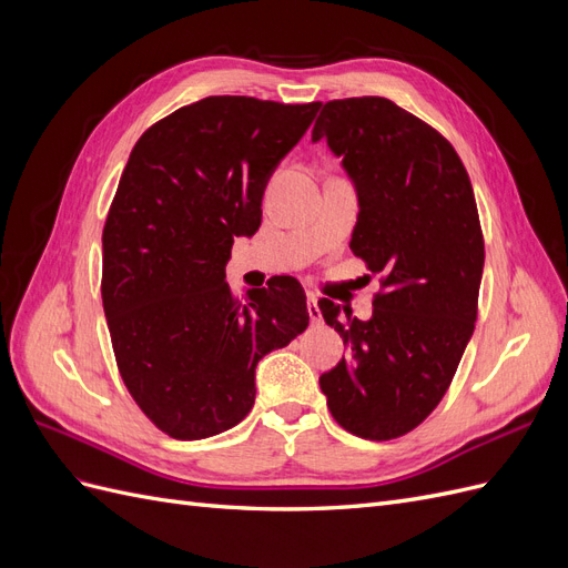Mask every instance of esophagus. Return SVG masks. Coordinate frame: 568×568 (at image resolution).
<instances>
[{
	"instance_id": "esophagus-1",
	"label": "esophagus",
	"mask_w": 568,
	"mask_h": 568,
	"mask_svg": "<svg viewBox=\"0 0 568 568\" xmlns=\"http://www.w3.org/2000/svg\"><path fill=\"white\" fill-rule=\"evenodd\" d=\"M307 315H311L313 324L322 322V311H320V303L315 296H307Z\"/></svg>"
}]
</instances>
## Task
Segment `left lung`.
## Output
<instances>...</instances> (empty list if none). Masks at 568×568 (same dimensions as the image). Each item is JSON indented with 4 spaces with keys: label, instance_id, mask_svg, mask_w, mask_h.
I'll use <instances>...</instances> for the list:
<instances>
[{
    "label": "left lung",
    "instance_id": "8db88e82",
    "mask_svg": "<svg viewBox=\"0 0 568 568\" xmlns=\"http://www.w3.org/2000/svg\"><path fill=\"white\" fill-rule=\"evenodd\" d=\"M320 140L357 192L351 251L384 274L369 320L320 301L348 346L320 388L346 432L390 440L436 409L474 334L486 257L474 189L453 144L384 97L326 101Z\"/></svg>",
    "mask_w": 568,
    "mask_h": 568
}]
</instances>
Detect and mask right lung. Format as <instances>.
I'll return each mask as SVG.
<instances>
[{"label":"right lung","mask_w":568,"mask_h":568,"mask_svg":"<svg viewBox=\"0 0 568 568\" xmlns=\"http://www.w3.org/2000/svg\"><path fill=\"white\" fill-rule=\"evenodd\" d=\"M313 104L205 97L134 144L104 225L101 298L120 376L144 415L180 440L242 422L257 359L305 332V291L272 277L236 301L225 282L236 236H253L274 170Z\"/></svg>","instance_id":"1"}]
</instances>
